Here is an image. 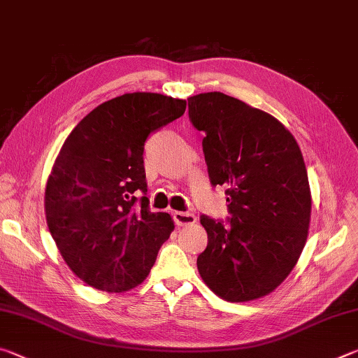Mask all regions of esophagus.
Here are the masks:
<instances>
[{"label": "esophagus", "instance_id": "obj_1", "mask_svg": "<svg viewBox=\"0 0 358 358\" xmlns=\"http://www.w3.org/2000/svg\"><path fill=\"white\" fill-rule=\"evenodd\" d=\"M173 221L177 226H191L197 221V217L192 213H187V211H175L173 213Z\"/></svg>", "mask_w": 358, "mask_h": 358}]
</instances>
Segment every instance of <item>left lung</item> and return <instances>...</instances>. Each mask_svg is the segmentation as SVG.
Masks as SVG:
<instances>
[{
	"mask_svg": "<svg viewBox=\"0 0 358 358\" xmlns=\"http://www.w3.org/2000/svg\"><path fill=\"white\" fill-rule=\"evenodd\" d=\"M211 185L227 187L230 224L201 217L208 243L203 282L232 303L268 295L286 280L308 238L311 189L295 137L273 115L220 92L187 98Z\"/></svg>",
	"mask_w": 358,
	"mask_h": 358,
	"instance_id": "obj_1",
	"label": "left lung"
}]
</instances>
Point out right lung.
Instances as JSON below:
<instances>
[{"mask_svg": "<svg viewBox=\"0 0 358 358\" xmlns=\"http://www.w3.org/2000/svg\"><path fill=\"white\" fill-rule=\"evenodd\" d=\"M186 101L126 93L102 102L66 138L45 185V220L64 262L83 282L126 292L143 282L173 232L151 213L143 167L150 132L180 118Z\"/></svg>", "mask_w": 358, "mask_h": 358, "instance_id": "add662e5", "label": "right lung"}]
</instances>
